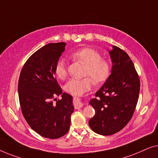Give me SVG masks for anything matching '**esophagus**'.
Returning a JSON list of instances; mask_svg holds the SVG:
<instances>
[{"label":"esophagus","instance_id":"obj_1","mask_svg":"<svg viewBox=\"0 0 158 158\" xmlns=\"http://www.w3.org/2000/svg\"><path fill=\"white\" fill-rule=\"evenodd\" d=\"M84 104H82V102L79 100V99H77V100L75 101L74 102V107L76 110H78L79 108H81L83 106Z\"/></svg>","mask_w":158,"mask_h":158}]
</instances>
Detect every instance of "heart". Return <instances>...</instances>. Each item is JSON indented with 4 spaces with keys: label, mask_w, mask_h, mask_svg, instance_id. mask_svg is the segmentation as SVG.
<instances>
[{
    "label": "heart",
    "mask_w": 158,
    "mask_h": 158,
    "mask_svg": "<svg viewBox=\"0 0 158 158\" xmlns=\"http://www.w3.org/2000/svg\"><path fill=\"white\" fill-rule=\"evenodd\" d=\"M71 59L74 61L85 64L84 76H89L96 83H102L108 78L110 73V64L102 59L98 51L92 48H83L72 52ZM54 73L60 79L67 77L68 69L64 59H59L54 66ZM93 80L90 77L83 79H71L65 85V89L72 95H81L92 88Z\"/></svg>",
    "instance_id": "1"
}]
</instances>
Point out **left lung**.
Wrapping results in <instances>:
<instances>
[{"mask_svg": "<svg viewBox=\"0 0 158 158\" xmlns=\"http://www.w3.org/2000/svg\"><path fill=\"white\" fill-rule=\"evenodd\" d=\"M109 50L112 62L111 74L89 104L95 110L89 121L91 129L111 135L125 127L132 118L138 100L140 82L128 54L117 46Z\"/></svg>", "mask_w": 158, "mask_h": 158, "instance_id": "1", "label": "left lung"}]
</instances>
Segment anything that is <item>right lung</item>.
<instances>
[{
    "instance_id": "right-lung-1",
    "label": "right lung",
    "mask_w": 158,
    "mask_h": 158,
    "mask_svg": "<svg viewBox=\"0 0 158 158\" xmlns=\"http://www.w3.org/2000/svg\"><path fill=\"white\" fill-rule=\"evenodd\" d=\"M65 46L64 42L48 44L36 51L22 68L18 85L24 118L35 132L49 139L68 132L74 112L72 97L62 93L54 77V66ZM59 95L62 99L57 101Z\"/></svg>"
}]
</instances>
